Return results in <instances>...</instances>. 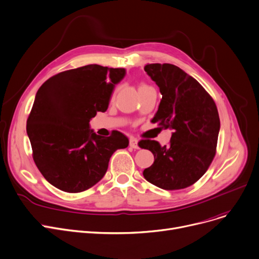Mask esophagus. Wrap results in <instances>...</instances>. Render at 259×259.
Masks as SVG:
<instances>
[{"instance_id": "1", "label": "esophagus", "mask_w": 259, "mask_h": 259, "mask_svg": "<svg viewBox=\"0 0 259 259\" xmlns=\"http://www.w3.org/2000/svg\"><path fill=\"white\" fill-rule=\"evenodd\" d=\"M130 146L133 147V148H139L138 140L134 138V137H131V138H130Z\"/></svg>"}]
</instances>
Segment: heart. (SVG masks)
<instances>
[{"mask_svg": "<svg viewBox=\"0 0 259 259\" xmlns=\"http://www.w3.org/2000/svg\"><path fill=\"white\" fill-rule=\"evenodd\" d=\"M143 87H146V84H143V83H142V84L140 85V88H143ZM140 88H139V89H140ZM115 95H116V91H115V92L113 93V98L115 97Z\"/></svg>", "mask_w": 259, "mask_h": 259, "instance_id": "1", "label": "heart"}]
</instances>
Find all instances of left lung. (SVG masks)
I'll return each instance as SVG.
<instances>
[{"label": "left lung", "mask_w": 259, "mask_h": 259, "mask_svg": "<svg viewBox=\"0 0 259 259\" xmlns=\"http://www.w3.org/2000/svg\"><path fill=\"white\" fill-rule=\"evenodd\" d=\"M145 72L160 88L162 99L151 122L174 131L169 145L141 140L154 164L143 176L165 190L184 189L207 171L217 154L220 116L217 104L200 82L170 64H148Z\"/></svg>", "instance_id": "obj_1"}]
</instances>
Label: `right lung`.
<instances>
[{"instance_id":"right-lung-1","label":"right lung","mask_w":259,"mask_h":259,"mask_svg":"<svg viewBox=\"0 0 259 259\" xmlns=\"http://www.w3.org/2000/svg\"><path fill=\"white\" fill-rule=\"evenodd\" d=\"M122 68L99 65L67 70L38 89L27 119V134L38 170L56 188L77 193L103 178L114 151L128 145L126 136L110 137L89 128L90 119L105 112Z\"/></svg>"}]
</instances>
